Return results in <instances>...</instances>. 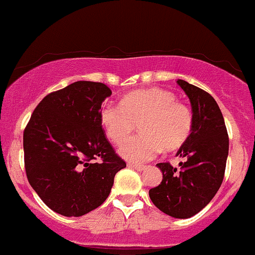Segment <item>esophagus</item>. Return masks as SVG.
Returning a JSON list of instances; mask_svg holds the SVG:
<instances>
[{
	"instance_id": "34e87169",
	"label": "esophagus",
	"mask_w": 255,
	"mask_h": 255,
	"mask_svg": "<svg viewBox=\"0 0 255 255\" xmlns=\"http://www.w3.org/2000/svg\"><path fill=\"white\" fill-rule=\"evenodd\" d=\"M128 165L130 166V168L135 169V170H137V171H142L144 168H146V166L142 165V164H135V163H128Z\"/></svg>"
}]
</instances>
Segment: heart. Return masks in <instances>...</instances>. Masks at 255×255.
Listing matches in <instances>:
<instances>
[{
	"label": "heart",
	"mask_w": 255,
	"mask_h": 255,
	"mask_svg": "<svg viewBox=\"0 0 255 255\" xmlns=\"http://www.w3.org/2000/svg\"><path fill=\"white\" fill-rule=\"evenodd\" d=\"M101 123L113 143L122 144L138 124L141 133L123 144L124 158L139 163L154 158L161 149L183 146L193 131L190 107L177 102L174 92L160 87L137 90L123 98L122 105L107 102L101 108Z\"/></svg>",
	"instance_id": "obj_1"
}]
</instances>
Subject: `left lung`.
<instances>
[{
  "mask_svg": "<svg viewBox=\"0 0 255 255\" xmlns=\"http://www.w3.org/2000/svg\"><path fill=\"white\" fill-rule=\"evenodd\" d=\"M190 98L194 117L191 137L177 150L186 160L180 170L158 163L163 180L150 188L149 198L165 214L177 219L196 215L209 203L223 183L229 154V135L218 103L204 90L177 80Z\"/></svg>",
  "mask_w": 255,
  "mask_h": 255,
  "instance_id": "left-lung-1",
  "label": "left lung"
}]
</instances>
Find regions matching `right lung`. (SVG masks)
Wrapping results in <instances>:
<instances>
[{"instance_id":"right-lung-1","label":"right lung","mask_w":255,"mask_h":255,"mask_svg":"<svg viewBox=\"0 0 255 255\" xmlns=\"http://www.w3.org/2000/svg\"><path fill=\"white\" fill-rule=\"evenodd\" d=\"M111 95L102 83L76 81L46 96L24 130L26 177L58 214L81 216L100 207L127 166L101 123V106Z\"/></svg>"}]
</instances>
